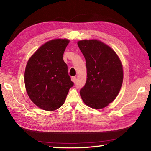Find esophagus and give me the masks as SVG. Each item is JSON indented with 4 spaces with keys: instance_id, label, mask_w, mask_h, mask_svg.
<instances>
[{
    "instance_id": "1",
    "label": "esophagus",
    "mask_w": 151,
    "mask_h": 151,
    "mask_svg": "<svg viewBox=\"0 0 151 151\" xmlns=\"http://www.w3.org/2000/svg\"><path fill=\"white\" fill-rule=\"evenodd\" d=\"M71 81L73 82H75L76 81V76H72V77H71Z\"/></svg>"
}]
</instances>
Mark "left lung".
Masks as SVG:
<instances>
[{"mask_svg":"<svg viewBox=\"0 0 151 151\" xmlns=\"http://www.w3.org/2000/svg\"><path fill=\"white\" fill-rule=\"evenodd\" d=\"M78 45L87 69V80L80 94L88 106L103 108L114 100L121 89L123 80L121 61L110 47L100 41L82 40Z\"/></svg>","mask_w":151,"mask_h":151,"instance_id":"1","label":"left lung"}]
</instances>
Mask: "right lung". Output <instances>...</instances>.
<instances>
[{
    "mask_svg": "<svg viewBox=\"0 0 151 151\" xmlns=\"http://www.w3.org/2000/svg\"><path fill=\"white\" fill-rule=\"evenodd\" d=\"M69 41L57 39L43 45L28 60L24 84L31 101L40 108L53 111L62 106L74 83L63 54Z\"/></svg>",
    "mask_w": 151,
    "mask_h": 151,
    "instance_id": "obj_1",
    "label": "right lung"
}]
</instances>
